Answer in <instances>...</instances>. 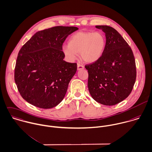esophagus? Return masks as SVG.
Here are the masks:
<instances>
[{
	"instance_id": "obj_1",
	"label": "esophagus",
	"mask_w": 152,
	"mask_h": 152,
	"mask_svg": "<svg viewBox=\"0 0 152 152\" xmlns=\"http://www.w3.org/2000/svg\"><path fill=\"white\" fill-rule=\"evenodd\" d=\"M84 68V66L83 65H81L80 64H77V69L78 70H81V69H83Z\"/></svg>"
}]
</instances>
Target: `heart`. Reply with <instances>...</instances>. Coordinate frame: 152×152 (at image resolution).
I'll return each mask as SVG.
<instances>
[{"instance_id": "heart-1", "label": "heart", "mask_w": 152, "mask_h": 152, "mask_svg": "<svg viewBox=\"0 0 152 152\" xmlns=\"http://www.w3.org/2000/svg\"><path fill=\"white\" fill-rule=\"evenodd\" d=\"M105 46V39L99 32H78L68 40V46L62 50L70 61L75 60L80 53L81 59L88 63L96 62L101 58Z\"/></svg>"}]
</instances>
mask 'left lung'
Masks as SVG:
<instances>
[{
    "label": "left lung",
    "mask_w": 152,
    "mask_h": 152,
    "mask_svg": "<svg viewBox=\"0 0 152 152\" xmlns=\"http://www.w3.org/2000/svg\"><path fill=\"white\" fill-rule=\"evenodd\" d=\"M105 34L106 42L101 58L86 65L88 87L93 99L105 105H114L131 93L136 79L134 56L131 48L113 28L99 25Z\"/></svg>",
    "instance_id": "left-lung-1"
}]
</instances>
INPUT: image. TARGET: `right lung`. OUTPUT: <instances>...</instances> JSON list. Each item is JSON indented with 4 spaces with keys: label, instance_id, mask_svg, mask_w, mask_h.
<instances>
[{
    "label": "right lung",
    "instance_id": "add662e5",
    "mask_svg": "<svg viewBox=\"0 0 152 152\" xmlns=\"http://www.w3.org/2000/svg\"><path fill=\"white\" fill-rule=\"evenodd\" d=\"M78 29L58 26L38 31L20 48L14 77L24 100L45 109L56 106L63 100L77 64L63 60L62 45Z\"/></svg>",
    "mask_w": 152,
    "mask_h": 152
}]
</instances>
